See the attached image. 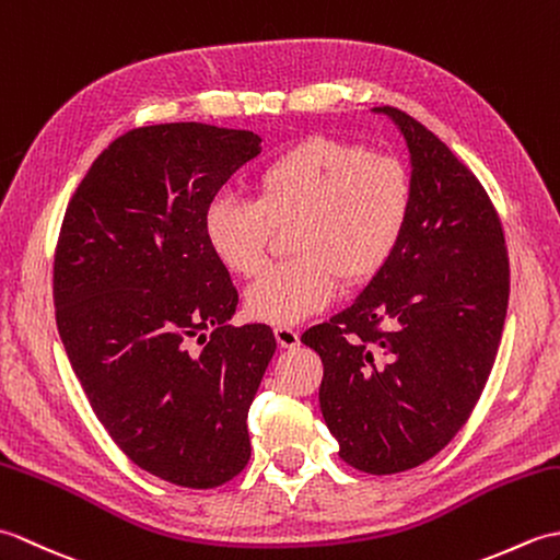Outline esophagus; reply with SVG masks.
Instances as JSON below:
<instances>
[{
  "mask_svg": "<svg viewBox=\"0 0 560 560\" xmlns=\"http://www.w3.org/2000/svg\"><path fill=\"white\" fill-rule=\"evenodd\" d=\"M273 335H277L279 347H283V349H295V347H299V343H301L299 329H293V327H289V325L273 327Z\"/></svg>",
  "mask_w": 560,
  "mask_h": 560,
  "instance_id": "esophagus-1",
  "label": "esophagus"
}]
</instances>
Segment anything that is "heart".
<instances>
[{
	"label": "heart",
	"mask_w": 560,
	"mask_h": 560,
	"mask_svg": "<svg viewBox=\"0 0 560 560\" xmlns=\"http://www.w3.org/2000/svg\"><path fill=\"white\" fill-rule=\"evenodd\" d=\"M253 201L221 195L205 211V237L237 277L265 267L271 235L289 229V261L247 289V311L295 325L337 299L341 279L363 283L383 269L411 211L407 165L337 139H307L253 175Z\"/></svg>",
	"instance_id": "b5f03b06"
}]
</instances>
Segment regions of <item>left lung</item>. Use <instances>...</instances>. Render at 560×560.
<instances>
[{
  "label": "left lung",
  "mask_w": 560,
  "mask_h": 560,
  "mask_svg": "<svg viewBox=\"0 0 560 560\" xmlns=\"http://www.w3.org/2000/svg\"><path fill=\"white\" fill-rule=\"evenodd\" d=\"M385 113L411 156L401 241L351 307L301 341L339 457L397 474L435 457L477 407L501 343L510 265L501 219L467 165L411 115Z\"/></svg>",
  "instance_id": "1"
}]
</instances>
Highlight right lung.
Wrapping results in <instances>:
<instances>
[{
  "mask_svg": "<svg viewBox=\"0 0 560 560\" xmlns=\"http://www.w3.org/2000/svg\"><path fill=\"white\" fill-rule=\"evenodd\" d=\"M259 144L201 122L117 137L55 249L57 329L91 409L137 467L185 489L245 469L247 411L277 351L271 327L229 325L237 291L205 237L207 207Z\"/></svg>",
  "mask_w": 560,
  "mask_h": 560,
  "instance_id": "add662e5",
  "label": "right lung"
}]
</instances>
